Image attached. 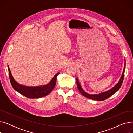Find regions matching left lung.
<instances>
[{
  "instance_id": "obj_1",
  "label": "left lung",
  "mask_w": 133,
  "mask_h": 133,
  "mask_svg": "<svg viewBox=\"0 0 133 133\" xmlns=\"http://www.w3.org/2000/svg\"><path fill=\"white\" fill-rule=\"evenodd\" d=\"M125 62L124 64V66L123 68V71L122 74V75L121 76V78L119 80V81L118 82L117 84L114 86L112 88H111L110 89L107 90V91L105 92H103L98 94H88L86 92H85L84 90H83L80 84V83L78 81V78H76V85H77V87L79 90V92L82 94L84 96H85L87 98H88L89 99H92V100H98V101H103L108 99V97L111 96L113 94H114L115 92H116L117 90L120 89L121 87L123 78H124V71H125Z\"/></svg>"
}]
</instances>
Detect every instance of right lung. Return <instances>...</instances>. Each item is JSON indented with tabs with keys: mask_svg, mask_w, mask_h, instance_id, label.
Returning a JSON list of instances; mask_svg holds the SVG:
<instances>
[{
	"mask_svg": "<svg viewBox=\"0 0 133 133\" xmlns=\"http://www.w3.org/2000/svg\"><path fill=\"white\" fill-rule=\"evenodd\" d=\"M8 69L10 82L13 88L17 92L28 97V98L30 99L40 98V97H44L48 94H50L52 91V90L55 86L57 77L58 75L59 74V73L56 74L54 76L53 79L51 80V81L46 85L36 87H30L24 86L18 83L14 79L9 66Z\"/></svg>",
	"mask_w": 133,
	"mask_h": 133,
	"instance_id": "1",
	"label": "right lung"
}]
</instances>
